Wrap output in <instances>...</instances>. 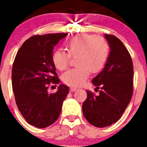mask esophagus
<instances>
[{
    "instance_id": "1",
    "label": "esophagus",
    "mask_w": 147,
    "mask_h": 147,
    "mask_svg": "<svg viewBox=\"0 0 147 147\" xmlns=\"http://www.w3.org/2000/svg\"><path fill=\"white\" fill-rule=\"evenodd\" d=\"M77 90V88H74V87H71V88H70V91L71 92H74L75 91V90Z\"/></svg>"
}]
</instances>
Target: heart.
Instances as JSON below:
<instances>
[{
    "instance_id": "obj_1",
    "label": "heart",
    "mask_w": 147,
    "mask_h": 147,
    "mask_svg": "<svg viewBox=\"0 0 147 147\" xmlns=\"http://www.w3.org/2000/svg\"><path fill=\"white\" fill-rule=\"evenodd\" d=\"M66 47L68 53L62 49L54 51L52 62L57 69L64 71L69 65L71 57H77V67L68 70L62 76V80L67 85H84L90 72H99L107 63L109 45L102 37L85 34L76 35L67 42Z\"/></svg>"
}]
</instances>
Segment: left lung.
<instances>
[{
	"label": "left lung",
	"mask_w": 147,
	"mask_h": 147,
	"mask_svg": "<svg viewBox=\"0 0 147 147\" xmlns=\"http://www.w3.org/2000/svg\"><path fill=\"white\" fill-rule=\"evenodd\" d=\"M110 51L103 71L92 80L99 95L87 90L83 115L96 127L110 126L119 120L133 93V65L129 51L118 37L105 34Z\"/></svg>",
	"instance_id": "8db88e82"
}]
</instances>
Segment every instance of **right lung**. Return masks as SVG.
<instances>
[{"label": "right lung", "instance_id": "obj_1", "mask_svg": "<svg viewBox=\"0 0 147 147\" xmlns=\"http://www.w3.org/2000/svg\"><path fill=\"white\" fill-rule=\"evenodd\" d=\"M67 33L34 35L18 50L11 71V84L15 102L28 124L45 128L57 120L62 102L69 88L60 85L54 93H49L51 83L59 80L52 62L54 47Z\"/></svg>", "mask_w": 147, "mask_h": 147}]
</instances>
